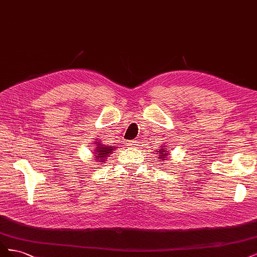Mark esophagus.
Returning <instances> with one entry per match:
<instances>
[{
	"label": "esophagus",
	"instance_id": "esophagus-1",
	"mask_svg": "<svg viewBox=\"0 0 257 257\" xmlns=\"http://www.w3.org/2000/svg\"><path fill=\"white\" fill-rule=\"evenodd\" d=\"M137 141H130L128 143H127V146L128 147H136L137 146Z\"/></svg>",
	"mask_w": 257,
	"mask_h": 257
}]
</instances>
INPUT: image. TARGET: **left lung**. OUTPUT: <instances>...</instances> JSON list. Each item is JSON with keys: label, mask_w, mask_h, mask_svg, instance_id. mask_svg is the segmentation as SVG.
<instances>
[{"label": "left lung", "mask_w": 257, "mask_h": 257, "mask_svg": "<svg viewBox=\"0 0 257 257\" xmlns=\"http://www.w3.org/2000/svg\"><path fill=\"white\" fill-rule=\"evenodd\" d=\"M167 150H168V148L163 147V148H161V149H159V151H155V152H159L160 153V155H159L160 161L167 160V157L169 155V152Z\"/></svg>", "instance_id": "1"}]
</instances>
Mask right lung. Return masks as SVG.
Masks as SVG:
<instances>
[{"label":"right lung","mask_w":257,"mask_h":257,"mask_svg":"<svg viewBox=\"0 0 257 257\" xmlns=\"http://www.w3.org/2000/svg\"><path fill=\"white\" fill-rule=\"evenodd\" d=\"M94 144L96 147L94 148V151L93 152H94V154H95V158H96L95 160L99 163H102V164H104L107 157H108V154L111 153L114 150V148L109 147V146H105L103 144H100L99 142H95Z\"/></svg>","instance_id":"obj_1"}]
</instances>
